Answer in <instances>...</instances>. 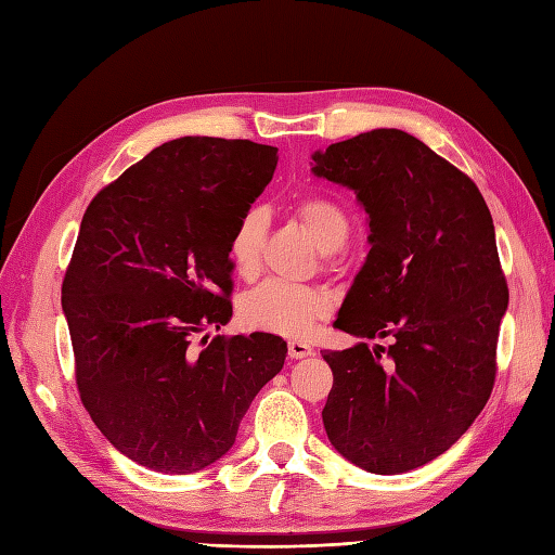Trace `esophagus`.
<instances>
[{"mask_svg": "<svg viewBox=\"0 0 555 555\" xmlns=\"http://www.w3.org/2000/svg\"><path fill=\"white\" fill-rule=\"evenodd\" d=\"M312 354H314V349L308 343H304V340H292L289 343V357L292 359H306V357H312Z\"/></svg>", "mask_w": 555, "mask_h": 555, "instance_id": "obj_1", "label": "esophagus"}]
</instances>
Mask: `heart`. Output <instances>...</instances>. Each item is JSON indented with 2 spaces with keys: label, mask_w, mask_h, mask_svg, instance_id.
I'll return each mask as SVG.
<instances>
[{
  "label": "heart",
  "mask_w": 555,
  "mask_h": 555,
  "mask_svg": "<svg viewBox=\"0 0 555 555\" xmlns=\"http://www.w3.org/2000/svg\"><path fill=\"white\" fill-rule=\"evenodd\" d=\"M300 224L322 251H335L349 241V220L338 204L328 198H306L296 206ZM266 238V215L247 210L229 238V261L233 273L243 280L255 278L261 266ZM333 310V298L319 287H300L287 282H263L241 298V322L247 328L306 338Z\"/></svg>",
  "instance_id": "b5f03b06"
}]
</instances>
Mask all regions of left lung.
I'll list each match as a JSON object with an SVG mask.
<instances>
[{
  "label": "left lung",
  "instance_id": "1",
  "mask_svg": "<svg viewBox=\"0 0 555 555\" xmlns=\"http://www.w3.org/2000/svg\"><path fill=\"white\" fill-rule=\"evenodd\" d=\"M312 162L357 194L371 229L333 326L391 343L324 351V428L361 469L408 473L459 442L493 391L509 304L493 217L477 184L408 131H365Z\"/></svg>",
  "mask_w": 555,
  "mask_h": 555
}]
</instances>
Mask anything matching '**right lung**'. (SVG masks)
I'll use <instances>...</instances> for the list:
<instances>
[{"instance_id": "right-lung-1", "label": "right lung", "mask_w": 555, "mask_h": 555, "mask_svg": "<svg viewBox=\"0 0 555 555\" xmlns=\"http://www.w3.org/2000/svg\"><path fill=\"white\" fill-rule=\"evenodd\" d=\"M275 166L273 145L182 137L82 215L62 282L80 400L122 456L155 473L220 461L284 365L287 343L259 331L192 349L233 314L229 238Z\"/></svg>"}]
</instances>
